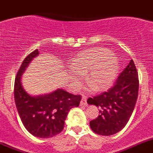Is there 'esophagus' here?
<instances>
[{
  "mask_svg": "<svg viewBox=\"0 0 153 153\" xmlns=\"http://www.w3.org/2000/svg\"><path fill=\"white\" fill-rule=\"evenodd\" d=\"M80 106L82 107H87V97H83L80 101Z\"/></svg>",
  "mask_w": 153,
  "mask_h": 153,
  "instance_id": "34e87169",
  "label": "esophagus"
}]
</instances>
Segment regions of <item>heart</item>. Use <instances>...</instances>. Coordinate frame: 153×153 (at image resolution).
I'll return each mask as SVG.
<instances>
[{"instance_id": "1", "label": "heart", "mask_w": 153, "mask_h": 153, "mask_svg": "<svg viewBox=\"0 0 153 153\" xmlns=\"http://www.w3.org/2000/svg\"><path fill=\"white\" fill-rule=\"evenodd\" d=\"M71 67L76 74L72 75L74 88L80 86L81 76H85L86 82L95 92L110 87L117 78L118 59L114 53L104 48H92L81 51L71 61Z\"/></svg>"}]
</instances>
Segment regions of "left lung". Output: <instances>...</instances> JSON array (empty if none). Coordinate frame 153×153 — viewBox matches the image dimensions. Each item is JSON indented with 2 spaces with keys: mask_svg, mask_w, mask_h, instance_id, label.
<instances>
[{
  "mask_svg": "<svg viewBox=\"0 0 153 153\" xmlns=\"http://www.w3.org/2000/svg\"><path fill=\"white\" fill-rule=\"evenodd\" d=\"M139 94V78L131 59L107 92L89 97L88 104L99 108L98 117L90 121L92 131L100 135H111L128 123L135 108Z\"/></svg>",
  "mask_w": 153,
  "mask_h": 153,
  "instance_id": "1",
  "label": "left lung"
}]
</instances>
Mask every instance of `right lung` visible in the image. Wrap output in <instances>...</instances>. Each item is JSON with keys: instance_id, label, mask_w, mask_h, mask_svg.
Wrapping results in <instances>:
<instances>
[{"instance_id": "1", "label": "right lung", "mask_w": 153, "mask_h": 153, "mask_svg": "<svg viewBox=\"0 0 153 153\" xmlns=\"http://www.w3.org/2000/svg\"><path fill=\"white\" fill-rule=\"evenodd\" d=\"M39 54L38 49L33 51L22 62L14 82V101L27 131L38 138L48 139L62 131L68 113L79 106L81 97L62 89L38 96L29 94L24 89L22 74Z\"/></svg>"}]
</instances>
